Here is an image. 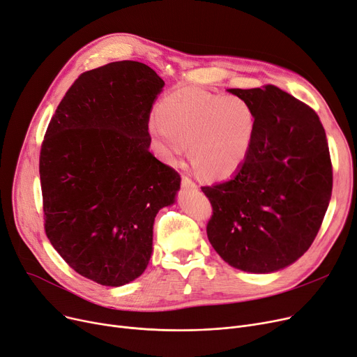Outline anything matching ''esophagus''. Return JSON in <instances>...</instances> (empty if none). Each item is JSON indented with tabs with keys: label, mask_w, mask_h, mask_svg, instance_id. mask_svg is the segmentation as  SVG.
Returning <instances> with one entry per match:
<instances>
[{
	"label": "esophagus",
	"mask_w": 357,
	"mask_h": 357,
	"mask_svg": "<svg viewBox=\"0 0 357 357\" xmlns=\"http://www.w3.org/2000/svg\"><path fill=\"white\" fill-rule=\"evenodd\" d=\"M181 185H183V188H185V189H196V183L190 177H188V176H183L181 177Z\"/></svg>",
	"instance_id": "esophagus-1"
}]
</instances>
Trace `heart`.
<instances>
[{"label": "heart", "instance_id": "heart-1", "mask_svg": "<svg viewBox=\"0 0 357 357\" xmlns=\"http://www.w3.org/2000/svg\"><path fill=\"white\" fill-rule=\"evenodd\" d=\"M149 132L164 160L190 158L206 178H228L247 160L256 135V113L241 97L184 89L165 97Z\"/></svg>", "mask_w": 357, "mask_h": 357}]
</instances>
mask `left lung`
Segmentation results:
<instances>
[{"instance_id": "1", "label": "left lung", "mask_w": 357, "mask_h": 357, "mask_svg": "<svg viewBox=\"0 0 357 357\" xmlns=\"http://www.w3.org/2000/svg\"><path fill=\"white\" fill-rule=\"evenodd\" d=\"M256 113L251 151L228 181L203 185L212 205L206 225L229 266L270 273L307 252L333 190L326 130L314 109L276 86L231 89Z\"/></svg>"}]
</instances>
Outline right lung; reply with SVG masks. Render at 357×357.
I'll return each instance as SVG.
<instances>
[{
    "instance_id": "add662e5",
    "label": "right lung",
    "mask_w": 357,
    "mask_h": 357,
    "mask_svg": "<svg viewBox=\"0 0 357 357\" xmlns=\"http://www.w3.org/2000/svg\"><path fill=\"white\" fill-rule=\"evenodd\" d=\"M162 87L137 61L82 73L45 133V232L68 266L100 284L122 286L144 273L155 215L180 189V174L149 151V114Z\"/></svg>"
}]
</instances>
